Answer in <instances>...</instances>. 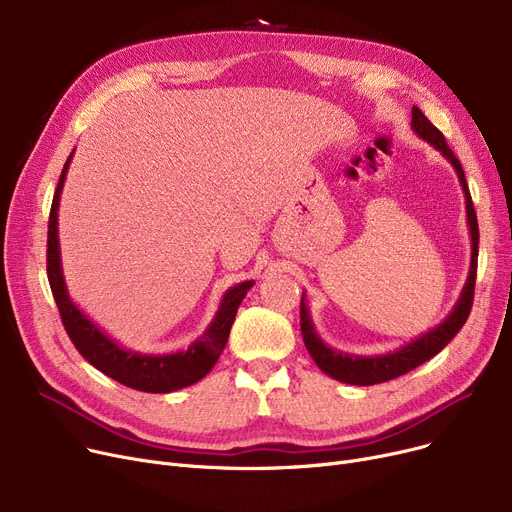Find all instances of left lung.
Returning <instances> with one entry per match:
<instances>
[{
  "instance_id": "left-lung-1",
  "label": "left lung",
  "mask_w": 512,
  "mask_h": 512,
  "mask_svg": "<svg viewBox=\"0 0 512 512\" xmlns=\"http://www.w3.org/2000/svg\"><path fill=\"white\" fill-rule=\"evenodd\" d=\"M411 128L415 130L417 137L427 141L450 161V166L454 168L456 176H459V180H461L463 193H465V207H467V224H469V234H471L469 276L461 290L459 301H456L454 309L450 311V315L442 321L440 326L421 334L419 338L411 340L409 344L400 346L398 351H392L386 355H373V357L340 353L321 340L313 326V319H311L309 307L305 303V292H303L301 332H303L307 351L321 371L344 384H353V386L382 384V382L394 380V378H398V375L407 373V371L419 367L421 363L429 361L434 355H438L456 334H459V330L465 326L471 305H473V290H475V276H477V253H479V228H477V215L473 209V201H471V193H469L463 166H461V161L454 157L452 149L446 145L444 134L423 116V112L417 105H413V112H411Z\"/></svg>"
}]
</instances>
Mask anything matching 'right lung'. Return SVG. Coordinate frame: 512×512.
<instances>
[{
	"label": "right lung",
	"instance_id": "obj_1",
	"mask_svg": "<svg viewBox=\"0 0 512 512\" xmlns=\"http://www.w3.org/2000/svg\"><path fill=\"white\" fill-rule=\"evenodd\" d=\"M74 151L70 153L66 166L62 170L56 195H53L51 211H49V226H47V278L53 292V299L62 315V324L74 342L76 351L83 355L95 369L110 375L112 380L141 392L151 394H166L191 384H197L201 378L211 371L215 361L220 359L224 346L230 336V328L238 305L247 297L249 288L255 284L253 280L240 282L226 290L222 303L215 313L213 321L207 330L186 348V351L168 353V355H143L137 351H128L112 340L99 326L72 303L60 259V238H58V209L60 195L64 188L66 172L70 166Z\"/></svg>",
	"mask_w": 512,
	"mask_h": 512
}]
</instances>
